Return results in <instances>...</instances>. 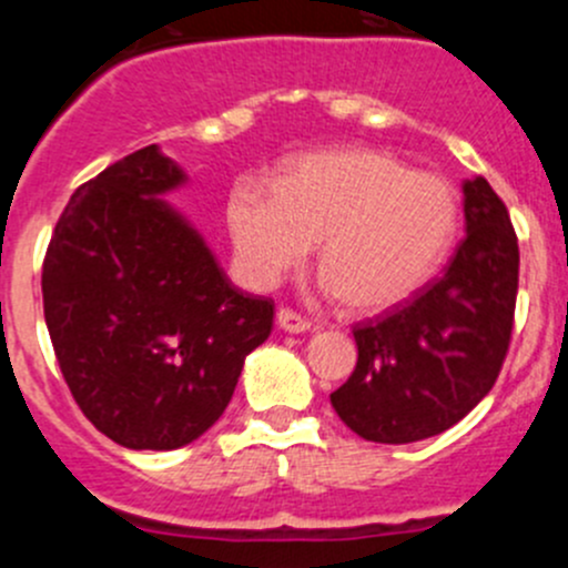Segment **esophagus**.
I'll list each match as a JSON object with an SVG mask.
<instances>
[{
  "label": "esophagus",
  "mask_w": 568,
  "mask_h": 568,
  "mask_svg": "<svg viewBox=\"0 0 568 568\" xmlns=\"http://www.w3.org/2000/svg\"><path fill=\"white\" fill-rule=\"evenodd\" d=\"M277 326L283 332H291V335H300V332L311 329V321L302 318L300 313L288 311V307H280V311H277Z\"/></svg>",
  "instance_id": "obj_1"
}]
</instances>
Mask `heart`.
<instances>
[{"label": "heart", "mask_w": 568, "mask_h": 568, "mask_svg": "<svg viewBox=\"0 0 568 568\" xmlns=\"http://www.w3.org/2000/svg\"><path fill=\"white\" fill-rule=\"evenodd\" d=\"M233 247L252 283L272 285L318 242L321 288L357 313L404 305L432 280L459 227L443 175L412 173L374 148L307 153L274 183L227 200Z\"/></svg>", "instance_id": "heart-1"}]
</instances>
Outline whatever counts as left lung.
<instances>
[{
	"label": "left lung",
	"mask_w": 568,
	"mask_h": 568,
	"mask_svg": "<svg viewBox=\"0 0 568 568\" xmlns=\"http://www.w3.org/2000/svg\"><path fill=\"white\" fill-rule=\"evenodd\" d=\"M464 242L443 277L354 329L357 365L329 395L368 443L406 445L456 426L495 385L511 341L519 247L486 178L464 181Z\"/></svg>",
	"instance_id": "left-lung-1"
}]
</instances>
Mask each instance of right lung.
Listing matches in <instances>:
<instances>
[{"label":"right lung","instance_id":"1","mask_svg":"<svg viewBox=\"0 0 568 568\" xmlns=\"http://www.w3.org/2000/svg\"><path fill=\"white\" fill-rule=\"evenodd\" d=\"M183 168L148 145L68 200L43 261L57 363L90 423L131 450H175L231 404L274 305L239 291L168 200Z\"/></svg>","mask_w":568,"mask_h":568}]
</instances>
